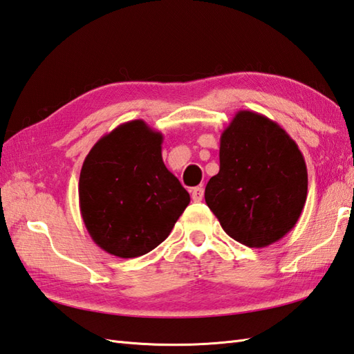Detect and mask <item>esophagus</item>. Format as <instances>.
Returning a JSON list of instances; mask_svg holds the SVG:
<instances>
[{
	"label": "esophagus",
	"instance_id": "34e87169",
	"mask_svg": "<svg viewBox=\"0 0 354 354\" xmlns=\"http://www.w3.org/2000/svg\"><path fill=\"white\" fill-rule=\"evenodd\" d=\"M192 199L194 202H201L204 199V189L202 187H194V189H192Z\"/></svg>",
	"mask_w": 354,
	"mask_h": 354
}]
</instances>
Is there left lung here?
<instances>
[{"instance_id":"1","label":"left lung","mask_w":354,"mask_h":354,"mask_svg":"<svg viewBox=\"0 0 354 354\" xmlns=\"http://www.w3.org/2000/svg\"><path fill=\"white\" fill-rule=\"evenodd\" d=\"M219 160L205 202L230 237L266 248L295 227L307 198V169L280 124L259 112L239 111L221 135Z\"/></svg>"}]
</instances>
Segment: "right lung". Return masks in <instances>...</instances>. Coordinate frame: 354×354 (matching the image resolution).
<instances>
[{
    "instance_id": "add662e5",
    "label": "right lung",
    "mask_w": 354,
    "mask_h": 354,
    "mask_svg": "<svg viewBox=\"0 0 354 354\" xmlns=\"http://www.w3.org/2000/svg\"><path fill=\"white\" fill-rule=\"evenodd\" d=\"M162 140L146 122L132 120L103 135L82 165V219L94 243L115 257L155 250L190 204L162 161Z\"/></svg>"
}]
</instances>
